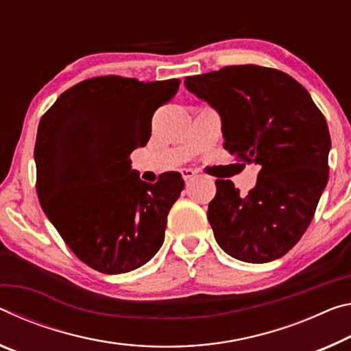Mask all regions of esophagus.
<instances>
[{"instance_id":"1","label":"esophagus","mask_w":351,"mask_h":351,"mask_svg":"<svg viewBox=\"0 0 351 351\" xmlns=\"http://www.w3.org/2000/svg\"><path fill=\"white\" fill-rule=\"evenodd\" d=\"M180 174H182L183 179L189 180V179H193L194 176H196V171L191 169V168H182V169H180Z\"/></svg>"}]
</instances>
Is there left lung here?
I'll use <instances>...</instances> for the list:
<instances>
[{
	"instance_id": "8db88e82",
	"label": "left lung",
	"mask_w": 351,
	"mask_h": 351,
	"mask_svg": "<svg viewBox=\"0 0 351 351\" xmlns=\"http://www.w3.org/2000/svg\"><path fill=\"white\" fill-rule=\"evenodd\" d=\"M185 87L219 112L226 151L261 166L245 196L232 180H216L206 215L217 244L245 263L281 258L306 232L328 182L325 117L303 85L275 68L223 66L188 76Z\"/></svg>"
}]
</instances>
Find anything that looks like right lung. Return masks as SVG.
<instances>
[{
  "label": "right lung",
  "mask_w": 351,
  "mask_h": 351,
  "mask_svg": "<svg viewBox=\"0 0 351 351\" xmlns=\"http://www.w3.org/2000/svg\"><path fill=\"white\" fill-rule=\"evenodd\" d=\"M179 85V79H85L40 119L34 149L40 205L73 254L97 272L134 271L163 244L185 182L176 171L143 182L130 154L146 146L155 110Z\"/></svg>",
  "instance_id": "right-lung-1"
}]
</instances>
